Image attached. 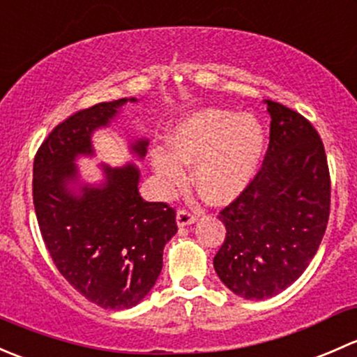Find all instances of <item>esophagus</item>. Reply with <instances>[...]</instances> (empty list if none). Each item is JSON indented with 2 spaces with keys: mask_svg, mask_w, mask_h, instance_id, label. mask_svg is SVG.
I'll use <instances>...</instances> for the list:
<instances>
[{
  "mask_svg": "<svg viewBox=\"0 0 357 357\" xmlns=\"http://www.w3.org/2000/svg\"><path fill=\"white\" fill-rule=\"evenodd\" d=\"M195 221H197V215L192 214L190 211H185V208H183V211H179L178 214H176V222H178L179 228H183V226L193 225Z\"/></svg>",
  "mask_w": 357,
  "mask_h": 357,
  "instance_id": "34e87169",
  "label": "esophagus"
}]
</instances>
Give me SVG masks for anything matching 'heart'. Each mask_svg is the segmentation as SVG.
<instances>
[{
    "mask_svg": "<svg viewBox=\"0 0 357 357\" xmlns=\"http://www.w3.org/2000/svg\"><path fill=\"white\" fill-rule=\"evenodd\" d=\"M264 128L254 115L228 109H204L186 115L167 138L169 150L150 152L162 192L186 179L185 164H193V179L214 204H226L250 185L264 153Z\"/></svg>",
    "mask_w": 357,
    "mask_h": 357,
    "instance_id": "heart-1",
    "label": "heart"
}]
</instances>
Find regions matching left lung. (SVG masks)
<instances>
[{"mask_svg":"<svg viewBox=\"0 0 357 357\" xmlns=\"http://www.w3.org/2000/svg\"><path fill=\"white\" fill-rule=\"evenodd\" d=\"M271 115L261 171L219 221L226 238L214 257L235 295L262 301L290 287L318 252L330 215L325 146L307 119L264 100Z\"/></svg>","mask_w":357,"mask_h":357,"instance_id":"8db88e82","label":"left lung"}]
</instances>
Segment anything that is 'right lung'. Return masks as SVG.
I'll return each mask as SVG.
<instances>
[{
  "label": "right lung",
  "mask_w": 357,
  "mask_h": 357,
  "mask_svg": "<svg viewBox=\"0 0 357 357\" xmlns=\"http://www.w3.org/2000/svg\"><path fill=\"white\" fill-rule=\"evenodd\" d=\"M103 102L56 126L34 158L32 197L43 240L63 278L103 309H129L143 301L162 271L164 247L178 231L176 212L139 195L135 162L100 164L102 179H82L77 160L95 157L93 135L109 128L126 103ZM149 139H129L142 160Z\"/></svg>",
  "instance_id": "1"
}]
</instances>
